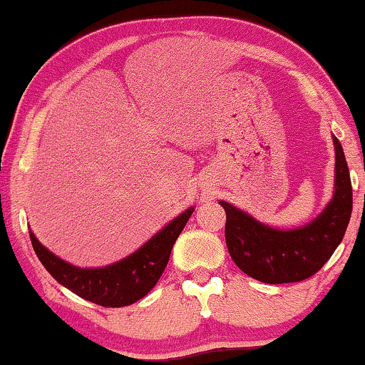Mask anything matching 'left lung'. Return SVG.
<instances>
[{
  "mask_svg": "<svg viewBox=\"0 0 365 365\" xmlns=\"http://www.w3.org/2000/svg\"><path fill=\"white\" fill-rule=\"evenodd\" d=\"M333 143L336 155L333 198L304 227L273 229L227 201H219L225 211V244L230 257L253 279L268 284L307 279L343 240L352 212V187L343 146L336 136Z\"/></svg>",
  "mask_w": 365,
  "mask_h": 365,
  "instance_id": "8db88e82",
  "label": "left lung"
}]
</instances>
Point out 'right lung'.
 <instances>
[{
	"instance_id": "add662e5",
	"label": "right lung",
	"mask_w": 365,
	"mask_h": 365,
	"mask_svg": "<svg viewBox=\"0 0 365 365\" xmlns=\"http://www.w3.org/2000/svg\"><path fill=\"white\" fill-rule=\"evenodd\" d=\"M193 211V206L188 207L135 253L103 268L69 264L40 244L32 230L29 235L40 263L61 286L102 307H125L143 299L159 281L169 263L172 247Z\"/></svg>"
}]
</instances>
